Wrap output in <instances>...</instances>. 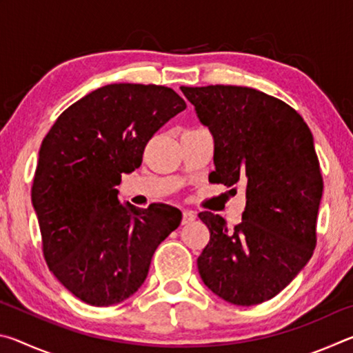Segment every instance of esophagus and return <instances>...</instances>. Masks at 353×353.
<instances>
[{"instance_id": "1", "label": "esophagus", "mask_w": 353, "mask_h": 353, "mask_svg": "<svg viewBox=\"0 0 353 353\" xmlns=\"http://www.w3.org/2000/svg\"><path fill=\"white\" fill-rule=\"evenodd\" d=\"M194 219H196V213L194 212H191V210L183 212V214H182V224H190V223H193Z\"/></svg>"}]
</instances>
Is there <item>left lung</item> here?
Returning <instances> with one entry per match:
<instances>
[{
  "instance_id": "obj_1",
  "label": "left lung",
  "mask_w": 353,
  "mask_h": 353,
  "mask_svg": "<svg viewBox=\"0 0 353 353\" xmlns=\"http://www.w3.org/2000/svg\"><path fill=\"white\" fill-rule=\"evenodd\" d=\"M214 139L213 183L241 185L243 221L229 230L201 212L210 241L198 259L202 282L234 305L277 296L316 248L322 176L313 135L283 101L249 87H181ZM235 190L236 188H232Z\"/></svg>"
}]
</instances>
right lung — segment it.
<instances>
[{
    "label": "right lung",
    "instance_id": "add662e5",
    "mask_svg": "<svg viewBox=\"0 0 353 353\" xmlns=\"http://www.w3.org/2000/svg\"><path fill=\"white\" fill-rule=\"evenodd\" d=\"M185 107L168 87L110 83L71 104L41 141L31 196L43 255L88 305H115L139 291L155 249L181 224L171 205L119 204L117 185Z\"/></svg>",
    "mask_w": 353,
    "mask_h": 353
}]
</instances>
